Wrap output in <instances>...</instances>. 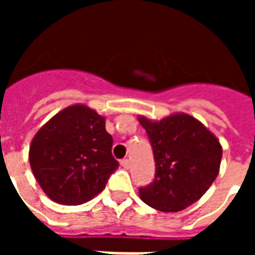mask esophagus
Listing matches in <instances>:
<instances>
[{"mask_svg": "<svg viewBox=\"0 0 255 255\" xmlns=\"http://www.w3.org/2000/svg\"><path fill=\"white\" fill-rule=\"evenodd\" d=\"M120 164H122V166L124 168V169H128V166H129V160L124 158V160L120 161Z\"/></svg>", "mask_w": 255, "mask_h": 255, "instance_id": "34e87169", "label": "esophagus"}]
</instances>
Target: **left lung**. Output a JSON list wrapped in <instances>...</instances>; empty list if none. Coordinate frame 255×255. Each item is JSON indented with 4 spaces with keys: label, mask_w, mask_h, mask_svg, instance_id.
Returning <instances> with one entry per match:
<instances>
[{
    "label": "left lung",
    "mask_w": 255,
    "mask_h": 255,
    "mask_svg": "<svg viewBox=\"0 0 255 255\" xmlns=\"http://www.w3.org/2000/svg\"><path fill=\"white\" fill-rule=\"evenodd\" d=\"M153 147L154 182L139 188L153 209L173 213L197 202L219 175L223 147L216 135L187 113L153 122L139 116Z\"/></svg>",
    "instance_id": "left-lung-1"
}]
</instances>
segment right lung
Returning <instances> with one entry per match:
<instances>
[{
  "label": "right lung",
  "instance_id": "1",
  "mask_svg": "<svg viewBox=\"0 0 255 255\" xmlns=\"http://www.w3.org/2000/svg\"><path fill=\"white\" fill-rule=\"evenodd\" d=\"M112 144L105 117L75 104L35 133L28 160L36 182L52 201L80 205L98 195L119 168Z\"/></svg>",
  "mask_w": 255,
  "mask_h": 255
}]
</instances>
